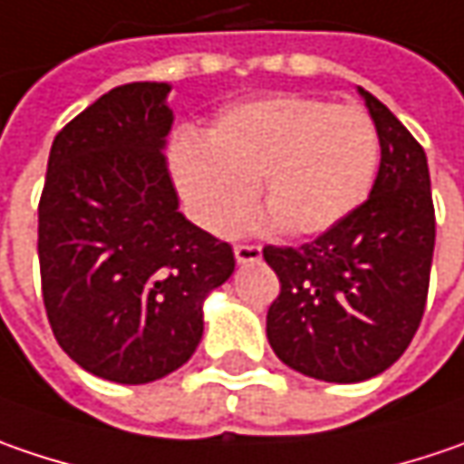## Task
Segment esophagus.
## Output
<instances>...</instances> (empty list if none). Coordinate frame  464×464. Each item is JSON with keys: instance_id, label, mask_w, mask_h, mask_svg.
I'll use <instances>...</instances> for the list:
<instances>
[{"instance_id": "34e87169", "label": "esophagus", "mask_w": 464, "mask_h": 464, "mask_svg": "<svg viewBox=\"0 0 464 464\" xmlns=\"http://www.w3.org/2000/svg\"><path fill=\"white\" fill-rule=\"evenodd\" d=\"M235 258H237V264H256V261H261V245H256V243L235 245Z\"/></svg>"}]
</instances>
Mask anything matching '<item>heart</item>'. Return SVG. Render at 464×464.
<instances>
[{
    "label": "heart",
    "instance_id": "1",
    "mask_svg": "<svg viewBox=\"0 0 464 464\" xmlns=\"http://www.w3.org/2000/svg\"><path fill=\"white\" fill-rule=\"evenodd\" d=\"M172 172L193 217L229 232L247 217L256 185L285 235L334 229L368 198L382 138L360 106L311 96H266L229 106L208 140L179 132Z\"/></svg>",
    "mask_w": 464,
    "mask_h": 464
}]
</instances>
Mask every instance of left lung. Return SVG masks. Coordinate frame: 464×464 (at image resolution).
Segmentation results:
<instances>
[{
	"label": "left lung",
	"instance_id": "1",
	"mask_svg": "<svg viewBox=\"0 0 464 464\" xmlns=\"http://www.w3.org/2000/svg\"><path fill=\"white\" fill-rule=\"evenodd\" d=\"M382 138L371 196L303 245H266L279 297L266 315L276 358L334 383L379 376L407 350L426 311L436 214L429 161L410 130L368 91Z\"/></svg>",
	"mask_w": 464,
	"mask_h": 464
}]
</instances>
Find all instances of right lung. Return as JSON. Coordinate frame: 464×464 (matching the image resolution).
Segmentation results:
<instances>
[{"label":"right lung","instance_id":"1","mask_svg":"<svg viewBox=\"0 0 464 464\" xmlns=\"http://www.w3.org/2000/svg\"><path fill=\"white\" fill-rule=\"evenodd\" d=\"M167 82L111 88L59 130L38 200V266L59 347L93 376L149 383L203 336L232 245L177 211L164 161Z\"/></svg>","mask_w":464,"mask_h":464}]
</instances>
